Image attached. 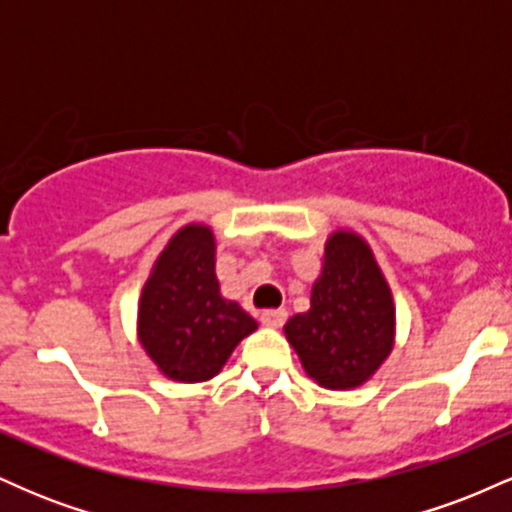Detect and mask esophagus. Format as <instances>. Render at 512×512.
Listing matches in <instances>:
<instances>
[{
	"mask_svg": "<svg viewBox=\"0 0 512 512\" xmlns=\"http://www.w3.org/2000/svg\"><path fill=\"white\" fill-rule=\"evenodd\" d=\"M286 317H289V313H286L284 308H269V310H262L260 320L264 327H281L286 322Z\"/></svg>",
	"mask_w": 512,
	"mask_h": 512,
	"instance_id": "esophagus-1",
	"label": "esophagus"
}]
</instances>
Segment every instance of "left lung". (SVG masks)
<instances>
[{
  "label": "left lung",
  "instance_id": "8db88e82",
  "mask_svg": "<svg viewBox=\"0 0 512 512\" xmlns=\"http://www.w3.org/2000/svg\"><path fill=\"white\" fill-rule=\"evenodd\" d=\"M284 332L305 373L327 390H351L380 368L395 344V303L366 240L332 233L310 310Z\"/></svg>",
  "mask_w": 512,
  "mask_h": 512
}]
</instances>
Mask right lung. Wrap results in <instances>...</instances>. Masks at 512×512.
Returning <instances> with one entry per match:
<instances>
[{
    "label": "right lung",
    "mask_w": 512,
    "mask_h": 512,
    "mask_svg": "<svg viewBox=\"0 0 512 512\" xmlns=\"http://www.w3.org/2000/svg\"><path fill=\"white\" fill-rule=\"evenodd\" d=\"M214 233L180 228L158 255L139 298V342L158 370L180 383L214 378L257 322L221 296Z\"/></svg>",
    "instance_id": "add662e5"
}]
</instances>
